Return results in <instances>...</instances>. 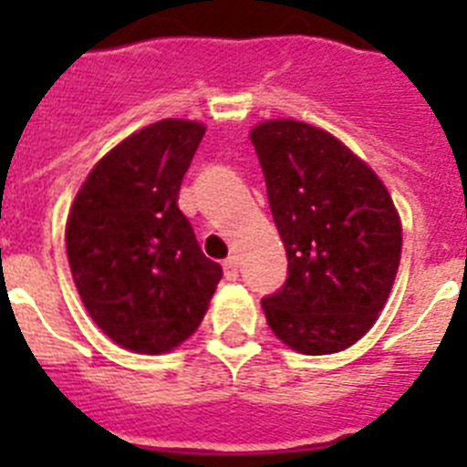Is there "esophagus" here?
<instances>
[{"label":"esophagus","instance_id":"obj_1","mask_svg":"<svg viewBox=\"0 0 467 467\" xmlns=\"http://www.w3.org/2000/svg\"><path fill=\"white\" fill-rule=\"evenodd\" d=\"M224 275L226 280H236L238 278V257H229L224 262Z\"/></svg>","mask_w":467,"mask_h":467}]
</instances>
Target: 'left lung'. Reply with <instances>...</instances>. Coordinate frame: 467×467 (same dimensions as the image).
Segmentation results:
<instances>
[{"instance_id":"1","label":"left lung","mask_w":467,"mask_h":467,"mask_svg":"<svg viewBox=\"0 0 467 467\" xmlns=\"http://www.w3.org/2000/svg\"><path fill=\"white\" fill-rule=\"evenodd\" d=\"M250 140L287 253V280L262 299L266 323L304 356L339 353L369 332L393 287L402 253L393 198L320 128L275 119Z\"/></svg>"}]
</instances>
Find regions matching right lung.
I'll return each mask as SVG.
<instances>
[{"instance_id":"1","label":"right lung","mask_w":467,"mask_h":467,"mask_svg":"<svg viewBox=\"0 0 467 467\" xmlns=\"http://www.w3.org/2000/svg\"><path fill=\"white\" fill-rule=\"evenodd\" d=\"M205 126L163 119L117 144L69 210V269L86 311L114 344L166 353L203 320L222 266L177 208Z\"/></svg>"}]
</instances>
